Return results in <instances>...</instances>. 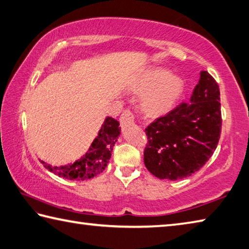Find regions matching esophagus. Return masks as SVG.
Returning a JSON list of instances; mask_svg holds the SVG:
<instances>
[{
    "label": "esophagus",
    "mask_w": 249,
    "mask_h": 249,
    "mask_svg": "<svg viewBox=\"0 0 249 249\" xmlns=\"http://www.w3.org/2000/svg\"><path fill=\"white\" fill-rule=\"evenodd\" d=\"M120 122H121V125L123 126V127H126V126H127V125L133 124L134 122H135L134 113L132 111H129V110H125L121 114Z\"/></svg>",
    "instance_id": "esophagus-1"
}]
</instances>
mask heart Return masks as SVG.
Instances as JSON below:
<instances>
[{"instance_id":"b5f03b06","label":"heart","mask_w":249,"mask_h":249,"mask_svg":"<svg viewBox=\"0 0 249 249\" xmlns=\"http://www.w3.org/2000/svg\"><path fill=\"white\" fill-rule=\"evenodd\" d=\"M136 91L146 93L142 107L148 115L157 116L168 113L183 96L185 83L178 75H171L164 69H151L144 73L136 85Z\"/></svg>"}]
</instances>
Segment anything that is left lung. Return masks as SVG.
Returning <instances> with one entry per match:
<instances>
[{"mask_svg":"<svg viewBox=\"0 0 249 249\" xmlns=\"http://www.w3.org/2000/svg\"><path fill=\"white\" fill-rule=\"evenodd\" d=\"M221 127L219 86L208 71H201L191 100L158 117L144 129L148 139L144 165L161 179L187 178L213 155Z\"/></svg>","mask_w":249,"mask_h":249,"instance_id":"obj_1","label":"left lung"}]
</instances>
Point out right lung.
<instances>
[{
	"mask_svg": "<svg viewBox=\"0 0 249 249\" xmlns=\"http://www.w3.org/2000/svg\"><path fill=\"white\" fill-rule=\"evenodd\" d=\"M120 123L112 117H107L99 132L97 138L93 140L88 152L74 163L64 166H51L40 160L46 169L56 174L60 178L71 180H85L102 173L107 168L111 158V152L120 136Z\"/></svg>",
	"mask_w": 249,
	"mask_h": 249,
	"instance_id": "1",
	"label": "right lung"
}]
</instances>
